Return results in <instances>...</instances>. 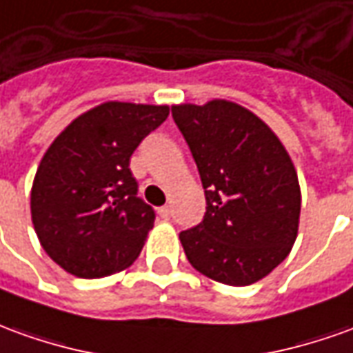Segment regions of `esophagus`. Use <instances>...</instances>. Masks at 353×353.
Here are the masks:
<instances>
[{"instance_id":"1","label":"esophagus","mask_w":353,"mask_h":353,"mask_svg":"<svg viewBox=\"0 0 353 353\" xmlns=\"http://www.w3.org/2000/svg\"><path fill=\"white\" fill-rule=\"evenodd\" d=\"M159 214L162 216V218H170V214H172V208L170 206H162L159 210Z\"/></svg>"}]
</instances>
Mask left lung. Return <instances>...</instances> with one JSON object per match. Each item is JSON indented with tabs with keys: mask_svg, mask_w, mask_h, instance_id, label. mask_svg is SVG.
<instances>
[{
	"mask_svg": "<svg viewBox=\"0 0 353 353\" xmlns=\"http://www.w3.org/2000/svg\"><path fill=\"white\" fill-rule=\"evenodd\" d=\"M201 174L206 212L179 233L185 256L210 279L246 287L270 275L298 235L300 185L279 137L223 99L172 107Z\"/></svg>",
	"mask_w": 353,
	"mask_h": 353,
	"instance_id": "8db88e82",
	"label": "left lung"
}]
</instances>
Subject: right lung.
Segmentation results:
<instances>
[{"label": "right lung", "instance_id": "right-lung-1", "mask_svg": "<svg viewBox=\"0 0 353 353\" xmlns=\"http://www.w3.org/2000/svg\"><path fill=\"white\" fill-rule=\"evenodd\" d=\"M168 114L166 105L108 101L51 143L34 177L30 212L43 250L63 270L97 279L139 256L154 210L137 196L130 159Z\"/></svg>", "mask_w": 353, "mask_h": 353}]
</instances>
